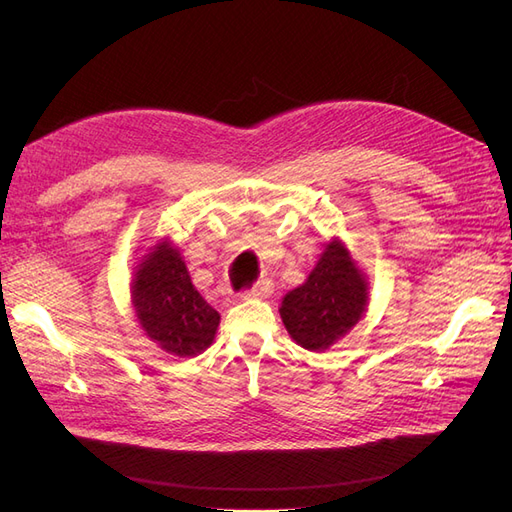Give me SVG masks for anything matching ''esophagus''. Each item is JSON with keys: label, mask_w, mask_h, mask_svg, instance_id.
Segmentation results:
<instances>
[{"label": "esophagus", "mask_w": 512, "mask_h": 512, "mask_svg": "<svg viewBox=\"0 0 512 512\" xmlns=\"http://www.w3.org/2000/svg\"><path fill=\"white\" fill-rule=\"evenodd\" d=\"M271 292H273V284L269 280H260L250 290H247L243 297L245 299H267Z\"/></svg>", "instance_id": "1"}]
</instances>
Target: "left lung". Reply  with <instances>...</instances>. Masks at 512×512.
<instances>
[{"instance_id": "obj_1", "label": "left lung", "mask_w": 512, "mask_h": 512, "mask_svg": "<svg viewBox=\"0 0 512 512\" xmlns=\"http://www.w3.org/2000/svg\"><path fill=\"white\" fill-rule=\"evenodd\" d=\"M369 305L367 275L356 267L346 243H324L307 280L286 292L280 316L288 335L301 348L322 352L346 337Z\"/></svg>"}]
</instances>
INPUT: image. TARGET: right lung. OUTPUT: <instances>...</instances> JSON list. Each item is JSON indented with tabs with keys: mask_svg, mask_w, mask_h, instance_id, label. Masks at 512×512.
<instances>
[{
	"mask_svg": "<svg viewBox=\"0 0 512 512\" xmlns=\"http://www.w3.org/2000/svg\"><path fill=\"white\" fill-rule=\"evenodd\" d=\"M147 252L134 267L130 284L136 320L158 348L192 359L213 344L220 314L194 288L173 241L164 237Z\"/></svg>",
	"mask_w": 512,
	"mask_h": 512,
	"instance_id": "right-lung-1",
	"label": "right lung"
}]
</instances>
